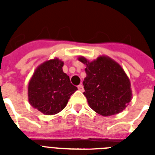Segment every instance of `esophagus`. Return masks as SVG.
<instances>
[{"label": "esophagus", "mask_w": 155, "mask_h": 155, "mask_svg": "<svg viewBox=\"0 0 155 155\" xmlns=\"http://www.w3.org/2000/svg\"><path fill=\"white\" fill-rule=\"evenodd\" d=\"M78 89L80 90V91H81V92H83L84 91V87H83V85L80 84V85H78Z\"/></svg>", "instance_id": "obj_1"}]
</instances>
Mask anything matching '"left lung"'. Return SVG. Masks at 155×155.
Segmentation results:
<instances>
[{
	"instance_id": "1",
	"label": "left lung",
	"mask_w": 155,
	"mask_h": 155,
	"mask_svg": "<svg viewBox=\"0 0 155 155\" xmlns=\"http://www.w3.org/2000/svg\"><path fill=\"white\" fill-rule=\"evenodd\" d=\"M79 60L87 66L83 85L90 108L104 117L124 110L131 101L132 92L122 68L105 56L92 62L84 57Z\"/></svg>"
}]
</instances>
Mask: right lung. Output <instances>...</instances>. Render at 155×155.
Instances as JSON below:
<instances>
[{
    "label": "right lung",
    "instance_id": "obj_1",
    "mask_svg": "<svg viewBox=\"0 0 155 155\" xmlns=\"http://www.w3.org/2000/svg\"><path fill=\"white\" fill-rule=\"evenodd\" d=\"M63 62L58 58L47 61L36 69L29 83V102L46 115L63 110L77 90L63 71Z\"/></svg>",
    "mask_w": 155,
    "mask_h": 155
}]
</instances>
